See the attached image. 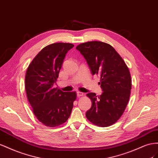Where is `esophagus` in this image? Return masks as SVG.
<instances>
[{"label": "esophagus", "instance_id": "esophagus-1", "mask_svg": "<svg viewBox=\"0 0 158 158\" xmlns=\"http://www.w3.org/2000/svg\"><path fill=\"white\" fill-rule=\"evenodd\" d=\"M77 95L78 97H81V96H83L84 94L83 93H81V92L78 91V92H77Z\"/></svg>", "mask_w": 158, "mask_h": 158}]
</instances>
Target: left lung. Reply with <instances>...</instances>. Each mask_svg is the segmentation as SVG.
<instances>
[{"instance_id": "left-lung-1", "label": "left lung", "mask_w": 158, "mask_h": 158, "mask_svg": "<svg viewBox=\"0 0 158 158\" xmlns=\"http://www.w3.org/2000/svg\"><path fill=\"white\" fill-rule=\"evenodd\" d=\"M76 49L82 54L92 75L100 76L103 93L97 96L89 93L92 106L86 112L87 118L98 127L114 124L127 108L132 89L130 71L123 58L110 44L92 41L81 44Z\"/></svg>"}]
</instances>
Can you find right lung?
<instances>
[{
	"label": "right lung",
	"instance_id": "add662e5",
	"mask_svg": "<svg viewBox=\"0 0 158 158\" xmlns=\"http://www.w3.org/2000/svg\"><path fill=\"white\" fill-rule=\"evenodd\" d=\"M73 46L69 43L49 44L37 54L27 69V98L35 117L46 127H56L65 123L77 98L75 92H63L53 87L66 53Z\"/></svg>",
	"mask_w": 158,
	"mask_h": 158
}]
</instances>
